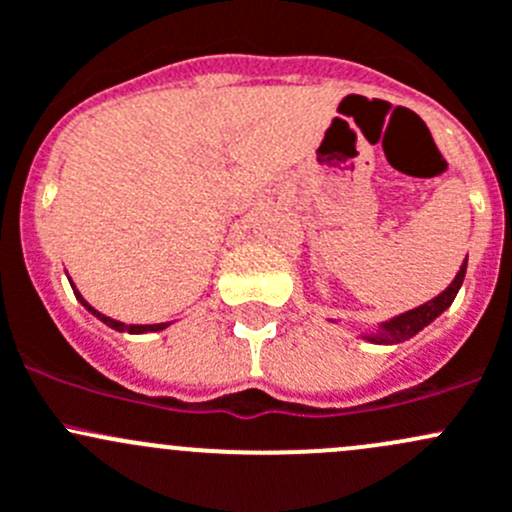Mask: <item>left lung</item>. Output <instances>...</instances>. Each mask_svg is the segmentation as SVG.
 I'll return each mask as SVG.
<instances>
[{"label":"left lung","mask_w":512,"mask_h":512,"mask_svg":"<svg viewBox=\"0 0 512 512\" xmlns=\"http://www.w3.org/2000/svg\"><path fill=\"white\" fill-rule=\"evenodd\" d=\"M466 261H468V258H466ZM466 261H463L461 271L456 273V278H453L451 286L446 288L444 293H439L436 298H431L429 303L419 305V308L407 310V313H402V315H397V318L387 320V323L379 325L374 333L365 335V340L377 342V345H397V342L409 340V337H414L416 333H419V330H424L426 325L434 323V320L439 318V315L444 313V310L453 303V298H456L458 288H461V283H463V276H466Z\"/></svg>","instance_id":"obj_1"}]
</instances>
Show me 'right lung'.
<instances>
[{"instance_id":"obj_1","label":"right lung","mask_w":512,"mask_h":512,"mask_svg":"<svg viewBox=\"0 0 512 512\" xmlns=\"http://www.w3.org/2000/svg\"><path fill=\"white\" fill-rule=\"evenodd\" d=\"M71 286H73V283H71ZM73 293H76V298L81 300V303H83V308H86L88 313H93V315H96L98 320H103V323L108 325V328L118 330V333H133V335H140V333H160V330H165L167 325H170V323H157V325H125V323H120V320H113V318H108V315L98 313V310L93 308V305L88 303V300L83 298V295L76 291V286H73Z\"/></svg>"}]
</instances>
